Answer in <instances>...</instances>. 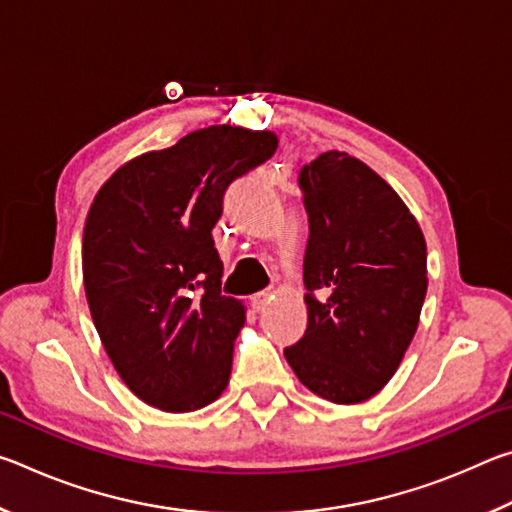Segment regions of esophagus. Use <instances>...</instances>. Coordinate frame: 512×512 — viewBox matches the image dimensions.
<instances>
[{
	"label": "esophagus",
	"mask_w": 512,
	"mask_h": 512,
	"mask_svg": "<svg viewBox=\"0 0 512 512\" xmlns=\"http://www.w3.org/2000/svg\"><path fill=\"white\" fill-rule=\"evenodd\" d=\"M268 302H271V293H266V291H259L250 296V305H253L255 311H264L268 307Z\"/></svg>",
	"instance_id": "esophagus-1"
}]
</instances>
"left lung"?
Masks as SVG:
<instances>
[{"label":"left lung","mask_w":512,"mask_h":512,"mask_svg":"<svg viewBox=\"0 0 512 512\" xmlns=\"http://www.w3.org/2000/svg\"><path fill=\"white\" fill-rule=\"evenodd\" d=\"M300 187L307 329L284 357L323 400L366 402L391 381L418 329L427 241L400 194L350 153H320Z\"/></svg>","instance_id":"obj_1"}]
</instances>
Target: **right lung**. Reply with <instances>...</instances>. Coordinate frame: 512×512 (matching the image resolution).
<instances>
[{
    "instance_id": "obj_1",
    "label": "right lung",
    "mask_w": 512,
    "mask_h": 512,
    "mask_svg": "<svg viewBox=\"0 0 512 512\" xmlns=\"http://www.w3.org/2000/svg\"><path fill=\"white\" fill-rule=\"evenodd\" d=\"M277 142L273 131L207 126L124 162L94 196L85 298L108 359L144 404L189 413L228 386L246 307L221 296L212 228L225 189Z\"/></svg>"
}]
</instances>
